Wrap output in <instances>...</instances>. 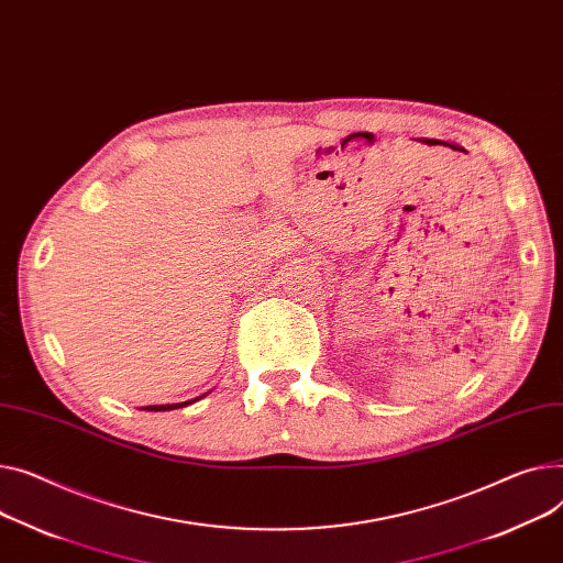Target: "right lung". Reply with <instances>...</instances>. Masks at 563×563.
<instances>
[{
    "label": "right lung",
    "mask_w": 563,
    "mask_h": 563,
    "mask_svg": "<svg viewBox=\"0 0 563 563\" xmlns=\"http://www.w3.org/2000/svg\"><path fill=\"white\" fill-rule=\"evenodd\" d=\"M203 396H206V394H203ZM203 396H199V398H203ZM199 398L185 400V402H174V405H146V407H142V409H146V411H167V409H178V407H185V405H192V402H197Z\"/></svg>",
    "instance_id": "1"
}]
</instances>
